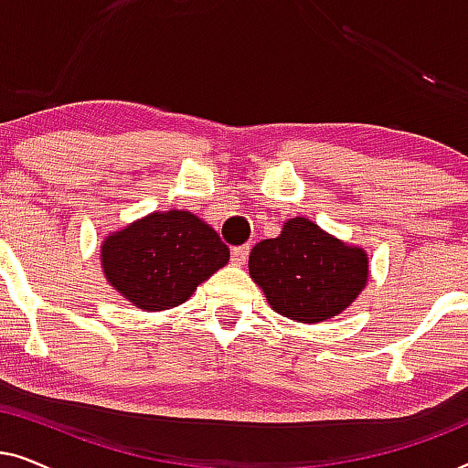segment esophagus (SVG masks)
I'll use <instances>...</instances> for the list:
<instances>
[{"mask_svg":"<svg viewBox=\"0 0 468 468\" xmlns=\"http://www.w3.org/2000/svg\"><path fill=\"white\" fill-rule=\"evenodd\" d=\"M229 258H232V264L234 266H242L249 258V245H242V247H234L232 253H229Z\"/></svg>","mask_w":468,"mask_h":468,"instance_id":"obj_1","label":"esophagus"}]
</instances>
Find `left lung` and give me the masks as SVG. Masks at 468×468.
<instances>
[{
	"mask_svg": "<svg viewBox=\"0 0 468 468\" xmlns=\"http://www.w3.org/2000/svg\"><path fill=\"white\" fill-rule=\"evenodd\" d=\"M249 272L279 315L317 324L354 303L367 285L368 260L362 249L332 239L304 217H293L277 239L253 247Z\"/></svg>",
	"mask_w": 468,
	"mask_h": 468,
	"instance_id": "obj_1",
	"label": "left lung"
}]
</instances>
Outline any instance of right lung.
I'll use <instances>...</instances> for the list:
<instances>
[{
	"label": "right lung",
	"instance_id": "right-lung-1",
	"mask_svg": "<svg viewBox=\"0 0 468 468\" xmlns=\"http://www.w3.org/2000/svg\"><path fill=\"white\" fill-rule=\"evenodd\" d=\"M228 260L219 234L187 210L151 213L101 245L106 279L144 311L185 303Z\"/></svg>",
	"mask_w": 468,
	"mask_h": 468
}]
</instances>
